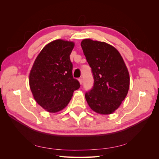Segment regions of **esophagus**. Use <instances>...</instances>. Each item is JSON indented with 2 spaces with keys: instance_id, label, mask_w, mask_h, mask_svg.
Instances as JSON below:
<instances>
[{
  "instance_id": "1",
  "label": "esophagus",
  "mask_w": 159,
  "mask_h": 159,
  "mask_svg": "<svg viewBox=\"0 0 159 159\" xmlns=\"http://www.w3.org/2000/svg\"><path fill=\"white\" fill-rule=\"evenodd\" d=\"M79 82H80V84L81 85V84H83V80L82 79H81V78H79Z\"/></svg>"
}]
</instances>
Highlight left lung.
I'll list each match as a JSON object with an SVG mask.
<instances>
[{
    "instance_id": "1",
    "label": "left lung",
    "mask_w": 159,
    "mask_h": 159,
    "mask_svg": "<svg viewBox=\"0 0 159 159\" xmlns=\"http://www.w3.org/2000/svg\"><path fill=\"white\" fill-rule=\"evenodd\" d=\"M81 46L94 79L92 89L85 94L86 101L96 113H112L129 88V74L123 57L116 48L103 42L84 39Z\"/></svg>"
}]
</instances>
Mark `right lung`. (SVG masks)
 Returning a JSON list of instances; mask_svg holds the SVG:
<instances>
[{"label": "right lung", "instance_id": "add662e5", "mask_svg": "<svg viewBox=\"0 0 159 159\" xmlns=\"http://www.w3.org/2000/svg\"><path fill=\"white\" fill-rule=\"evenodd\" d=\"M74 47L73 42H51L40 52L30 70L29 84L34 98L50 113L66 107L74 91L80 87L72 75L70 56Z\"/></svg>", "mask_w": 159, "mask_h": 159}]
</instances>
